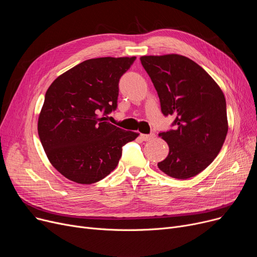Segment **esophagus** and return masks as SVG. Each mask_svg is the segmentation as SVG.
<instances>
[{"label":"esophagus","mask_w":257,"mask_h":257,"mask_svg":"<svg viewBox=\"0 0 257 257\" xmlns=\"http://www.w3.org/2000/svg\"><path fill=\"white\" fill-rule=\"evenodd\" d=\"M141 138L143 141L147 142V141H150L152 139L155 138V134L154 133H150V134H141Z\"/></svg>","instance_id":"esophagus-1"}]
</instances>
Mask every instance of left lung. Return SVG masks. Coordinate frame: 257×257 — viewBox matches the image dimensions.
Listing matches in <instances>:
<instances>
[{
	"label": "left lung",
	"instance_id": "8db88e82",
	"mask_svg": "<svg viewBox=\"0 0 257 257\" xmlns=\"http://www.w3.org/2000/svg\"><path fill=\"white\" fill-rule=\"evenodd\" d=\"M158 93L161 111L176 128L159 133L169 145L158 168L187 179L205 170L222 149L228 132L226 100L217 82L192 59L178 54L142 56Z\"/></svg>",
	"mask_w": 257,
	"mask_h": 257
}]
</instances>
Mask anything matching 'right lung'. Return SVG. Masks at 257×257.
<instances>
[{"mask_svg":"<svg viewBox=\"0 0 257 257\" xmlns=\"http://www.w3.org/2000/svg\"><path fill=\"white\" fill-rule=\"evenodd\" d=\"M136 57L85 60L53 81L38 116L39 140L52 166L80 184L98 182L117 166L121 147L139 133L105 120L115 110L118 81Z\"/></svg>","mask_w":257,"mask_h":257,"instance_id":"obj_1","label":"right lung"}]
</instances>
